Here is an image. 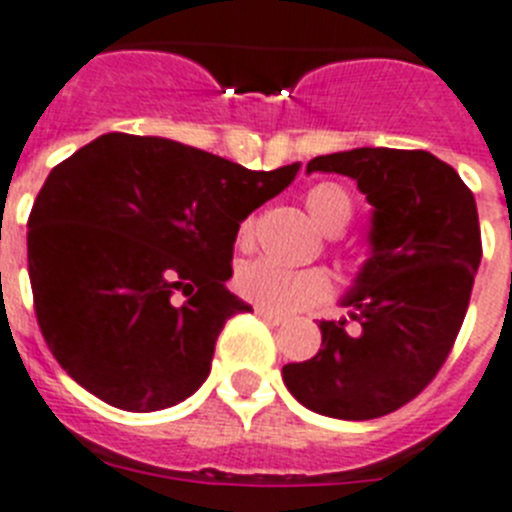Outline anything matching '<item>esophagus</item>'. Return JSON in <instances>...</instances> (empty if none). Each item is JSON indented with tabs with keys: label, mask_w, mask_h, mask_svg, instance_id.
Segmentation results:
<instances>
[{
	"label": "esophagus",
	"mask_w": 512,
	"mask_h": 512,
	"mask_svg": "<svg viewBox=\"0 0 512 512\" xmlns=\"http://www.w3.org/2000/svg\"><path fill=\"white\" fill-rule=\"evenodd\" d=\"M256 316L264 318V321L272 323V326H282V323H285V316H279V313H272V310L261 308V305H256Z\"/></svg>",
	"instance_id": "obj_1"
}]
</instances>
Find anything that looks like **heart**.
Instances as JSON below:
<instances>
[{"instance_id":"b5f03b06","label":"heart","mask_w":512,"mask_h":512,"mask_svg":"<svg viewBox=\"0 0 512 512\" xmlns=\"http://www.w3.org/2000/svg\"><path fill=\"white\" fill-rule=\"evenodd\" d=\"M305 209L323 233L336 235L352 220V199L336 183H318L305 194ZM253 233V222L240 225V240L246 243ZM235 290L251 303L272 313H300L331 298L334 282L326 269H285L269 259L246 261L235 272Z\"/></svg>"}]
</instances>
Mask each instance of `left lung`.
<instances>
[{
    "mask_svg": "<svg viewBox=\"0 0 512 512\" xmlns=\"http://www.w3.org/2000/svg\"><path fill=\"white\" fill-rule=\"evenodd\" d=\"M305 170L357 181L373 207L370 256L339 300L357 331L321 321L318 355L285 365L282 381L323 417H383L438 375L464 323L482 261L474 194L425 150L357 147Z\"/></svg>",
    "mask_w": 512,
    "mask_h": 512,
    "instance_id": "obj_1",
    "label": "left lung"
}]
</instances>
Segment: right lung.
Returning <instances> with one entry per match:
<instances>
[{"label":"right lung","mask_w":512,"mask_h":512,"mask_svg":"<svg viewBox=\"0 0 512 512\" xmlns=\"http://www.w3.org/2000/svg\"><path fill=\"white\" fill-rule=\"evenodd\" d=\"M298 170L119 131L56 165L30 212L28 272L61 368L126 412L189 399L227 318L253 310L225 287L240 222Z\"/></svg>","instance_id":"1"}]
</instances>
